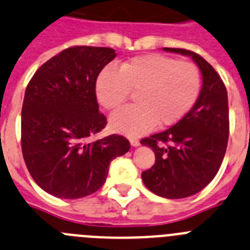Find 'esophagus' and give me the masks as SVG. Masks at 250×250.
Here are the masks:
<instances>
[{
    "label": "esophagus",
    "mask_w": 250,
    "mask_h": 250,
    "mask_svg": "<svg viewBox=\"0 0 250 250\" xmlns=\"http://www.w3.org/2000/svg\"><path fill=\"white\" fill-rule=\"evenodd\" d=\"M129 142H130V146H132V147H138V146L141 145V143H139V141L137 138H130Z\"/></svg>",
    "instance_id": "obj_1"
}]
</instances>
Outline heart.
I'll return each instance as SVG.
<instances>
[{
	"label": "heart",
	"mask_w": 250,
	"mask_h": 250,
	"mask_svg": "<svg viewBox=\"0 0 250 250\" xmlns=\"http://www.w3.org/2000/svg\"><path fill=\"white\" fill-rule=\"evenodd\" d=\"M202 88L201 71L193 62L164 55L138 56L121 64L120 69L103 68L96 81V97L105 109H116L136 92L138 103L109 117L113 130L139 136L159 127H168L186 116L197 102Z\"/></svg>",
	"instance_id": "heart-1"
}]
</instances>
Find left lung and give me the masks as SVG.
<instances>
[{"label":"left lung","instance_id":"8db88e82","mask_svg":"<svg viewBox=\"0 0 250 250\" xmlns=\"http://www.w3.org/2000/svg\"><path fill=\"white\" fill-rule=\"evenodd\" d=\"M163 49L192 57L203 78L193 108L173 127L141 141L156 154L153 167L142 172L146 187L159 197L179 199L201 192L219 170L228 145V94L203 57L183 48Z\"/></svg>","mask_w":250,"mask_h":250}]
</instances>
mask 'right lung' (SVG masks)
<instances>
[{
	"label": "right lung",
	"mask_w": 250,
	"mask_h": 250,
	"mask_svg": "<svg viewBox=\"0 0 250 250\" xmlns=\"http://www.w3.org/2000/svg\"><path fill=\"white\" fill-rule=\"evenodd\" d=\"M116 56L108 47H69L31 78L22 105V154L44 192L62 199L92 194L105 182L109 163L129 150V141L118 134L88 142L107 125L96 81Z\"/></svg>",
	"instance_id": "1"
}]
</instances>
